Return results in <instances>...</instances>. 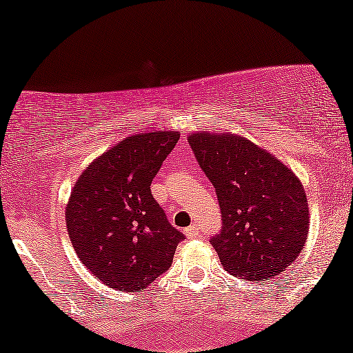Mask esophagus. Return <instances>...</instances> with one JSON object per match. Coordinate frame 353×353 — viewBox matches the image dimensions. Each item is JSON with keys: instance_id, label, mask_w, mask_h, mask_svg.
<instances>
[{"instance_id": "obj_1", "label": "esophagus", "mask_w": 353, "mask_h": 353, "mask_svg": "<svg viewBox=\"0 0 353 353\" xmlns=\"http://www.w3.org/2000/svg\"><path fill=\"white\" fill-rule=\"evenodd\" d=\"M185 234L188 236V238H197V236H199V226L197 225H191V226H188V228L185 230Z\"/></svg>"}]
</instances>
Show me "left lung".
Masks as SVG:
<instances>
[{"mask_svg":"<svg viewBox=\"0 0 353 353\" xmlns=\"http://www.w3.org/2000/svg\"><path fill=\"white\" fill-rule=\"evenodd\" d=\"M188 143L219 197L223 225L210 244L226 272L259 283L286 270L310 223L296 173L239 134L196 132Z\"/></svg>","mask_w":353,"mask_h":353,"instance_id":"obj_1","label":"left lung"}]
</instances>
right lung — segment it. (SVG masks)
<instances>
[{
    "mask_svg": "<svg viewBox=\"0 0 353 353\" xmlns=\"http://www.w3.org/2000/svg\"><path fill=\"white\" fill-rule=\"evenodd\" d=\"M180 132L130 134L85 168L72 188L65 225L80 262L105 286L144 291L170 268L183 233L151 194L152 178Z\"/></svg>",
    "mask_w": 353,
    "mask_h": 353,
    "instance_id": "add662e5",
    "label": "right lung"
}]
</instances>
